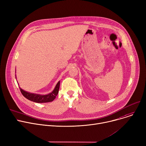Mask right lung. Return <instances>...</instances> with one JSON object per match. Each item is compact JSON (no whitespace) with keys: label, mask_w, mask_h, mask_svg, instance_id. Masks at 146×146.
I'll use <instances>...</instances> for the list:
<instances>
[{"label":"right lung","mask_w":146,"mask_h":146,"mask_svg":"<svg viewBox=\"0 0 146 146\" xmlns=\"http://www.w3.org/2000/svg\"><path fill=\"white\" fill-rule=\"evenodd\" d=\"M59 86H60V81L58 82L54 90H53L51 92H50V93L46 95L31 93V92L24 91L20 87L19 88L23 96L27 99L36 103H45V102H52L55 99L56 96L58 95L59 92Z\"/></svg>","instance_id":"obj_1"}]
</instances>
